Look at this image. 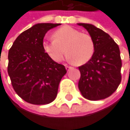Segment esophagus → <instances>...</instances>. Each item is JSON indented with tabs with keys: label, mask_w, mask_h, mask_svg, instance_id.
<instances>
[{
	"label": "esophagus",
	"mask_w": 130,
	"mask_h": 130,
	"mask_svg": "<svg viewBox=\"0 0 130 130\" xmlns=\"http://www.w3.org/2000/svg\"><path fill=\"white\" fill-rule=\"evenodd\" d=\"M66 70H67V71H69L70 69H72V67L69 66H66Z\"/></svg>",
	"instance_id": "34e87169"
}]
</instances>
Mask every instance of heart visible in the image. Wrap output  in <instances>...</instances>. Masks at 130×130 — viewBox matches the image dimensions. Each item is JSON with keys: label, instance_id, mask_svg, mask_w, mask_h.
<instances>
[{"label": "heart", "instance_id": "b5f03b06", "mask_svg": "<svg viewBox=\"0 0 130 130\" xmlns=\"http://www.w3.org/2000/svg\"><path fill=\"white\" fill-rule=\"evenodd\" d=\"M53 37V40L43 42V49L54 61H61L66 51L70 61L75 64L82 66L88 62L93 55L95 47L89 34L64 26L54 31Z\"/></svg>", "mask_w": 130, "mask_h": 130}]
</instances>
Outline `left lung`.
Returning <instances> with one entry per match:
<instances>
[{
	"instance_id": "obj_1",
	"label": "left lung",
	"mask_w": 130,
	"mask_h": 130,
	"mask_svg": "<svg viewBox=\"0 0 130 130\" xmlns=\"http://www.w3.org/2000/svg\"><path fill=\"white\" fill-rule=\"evenodd\" d=\"M92 37L95 50L92 58L79 67L78 87L82 95L90 101L110 97L122 80V60L118 44L108 33L91 24L79 23Z\"/></svg>"
}]
</instances>
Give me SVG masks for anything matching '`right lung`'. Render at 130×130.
I'll return each instance as SVG.
<instances>
[{
  "mask_svg": "<svg viewBox=\"0 0 130 130\" xmlns=\"http://www.w3.org/2000/svg\"><path fill=\"white\" fill-rule=\"evenodd\" d=\"M59 25H34L19 35L9 50L8 72L13 89L29 104L52 102L57 97L61 78L67 72L63 64L54 61L43 49L47 32Z\"/></svg>",
  "mask_w": 130,
  "mask_h": 130,
  "instance_id": "obj_1",
  "label": "right lung"
}]
</instances>
